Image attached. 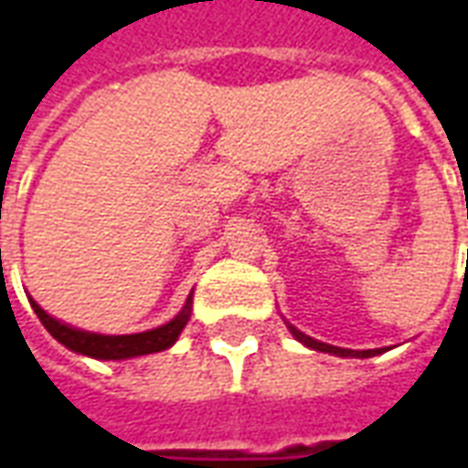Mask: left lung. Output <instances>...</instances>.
<instances>
[{
  "instance_id": "obj_1",
  "label": "left lung",
  "mask_w": 468,
  "mask_h": 468,
  "mask_svg": "<svg viewBox=\"0 0 468 468\" xmlns=\"http://www.w3.org/2000/svg\"><path fill=\"white\" fill-rule=\"evenodd\" d=\"M285 325H288V331L293 334L295 341H298V344H303L305 348H311V351L331 353V356H341V358H371V356H378V353L386 351V348H368V351H351V348H338V346L324 344V341H315V338L305 335L303 331H298V328L288 324V321H285Z\"/></svg>"
}]
</instances>
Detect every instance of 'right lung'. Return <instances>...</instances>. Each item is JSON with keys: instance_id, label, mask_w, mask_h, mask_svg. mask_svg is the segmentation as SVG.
Returning a JSON list of instances; mask_svg holds the SVG:
<instances>
[{"instance_id": "obj_1", "label": "right lung", "mask_w": 468, "mask_h": 468, "mask_svg": "<svg viewBox=\"0 0 468 468\" xmlns=\"http://www.w3.org/2000/svg\"><path fill=\"white\" fill-rule=\"evenodd\" d=\"M29 303L35 308L37 318L42 321V325L52 334V338H57L69 351L87 356V358H97V361H124V358H137V356H147V353L165 351V348H170L180 338L183 328L190 321V314H193V293H190L187 301H185L183 311L175 318H170L167 324L150 328V331H143V334L105 335L82 331V328L57 321L55 315L47 314L35 298H29Z\"/></svg>"}]
</instances>
